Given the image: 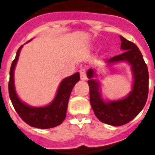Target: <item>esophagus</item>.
Segmentation results:
<instances>
[{"mask_svg":"<svg viewBox=\"0 0 155 155\" xmlns=\"http://www.w3.org/2000/svg\"><path fill=\"white\" fill-rule=\"evenodd\" d=\"M80 72V76H81V79L83 81L87 80V71H86L85 68H81L79 71Z\"/></svg>","mask_w":155,"mask_h":155,"instance_id":"esophagus-1","label":"esophagus"}]
</instances>
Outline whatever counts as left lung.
I'll return each instance as SVG.
<instances>
[{
  "instance_id": "1",
  "label": "left lung",
  "mask_w": 155,
  "mask_h": 155,
  "mask_svg": "<svg viewBox=\"0 0 155 155\" xmlns=\"http://www.w3.org/2000/svg\"><path fill=\"white\" fill-rule=\"evenodd\" d=\"M121 49L125 50L120 55L106 61L107 64L128 61L132 67L134 82L133 90L127 98L105 103L98 92V83L93 80L94 72L87 71V84L90 89V103L97 118L104 124L119 127L130 122L144 107L148 96L149 74L147 64L143 61L141 52L134 42L120 35Z\"/></svg>"
}]
</instances>
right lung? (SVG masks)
I'll return each mask as SVG.
<instances>
[{
	"label": "right lung",
	"mask_w": 155,
	"mask_h": 155,
	"mask_svg": "<svg viewBox=\"0 0 155 155\" xmlns=\"http://www.w3.org/2000/svg\"><path fill=\"white\" fill-rule=\"evenodd\" d=\"M21 47L18 50L15 58L12 62L10 69L8 91L12 105L21 120L31 127L40 129H49L57 127L62 124L66 118L70 94L74 86L80 80V74L78 72L72 76L64 79L59 86L57 96L49 105L39 108L28 106L19 99L14 86V69Z\"/></svg>",
	"instance_id": "right-lung-1"
}]
</instances>
